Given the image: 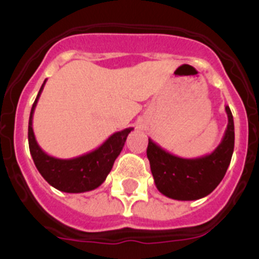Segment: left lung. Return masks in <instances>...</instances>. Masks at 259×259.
<instances>
[{
	"label": "left lung",
	"instance_id": "8db88e82",
	"mask_svg": "<svg viewBox=\"0 0 259 259\" xmlns=\"http://www.w3.org/2000/svg\"><path fill=\"white\" fill-rule=\"evenodd\" d=\"M228 124L215 150L198 158H180L162 149L149 139L146 155L155 187L172 200L194 201L211 193L224 178L235 146V125L230 107L226 106Z\"/></svg>",
	"mask_w": 259,
	"mask_h": 259
}]
</instances>
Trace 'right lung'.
Segmentation results:
<instances>
[{
	"label": "right lung",
	"instance_id": "right-lung-1",
	"mask_svg": "<svg viewBox=\"0 0 259 259\" xmlns=\"http://www.w3.org/2000/svg\"><path fill=\"white\" fill-rule=\"evenodd\" d=\"M45 83L47 80L41 85L37 97L32 105L28 122L29 152L35 162L36 168L41 176L58 191L66 193H83V192L93 191L106 180V176L113 168L116 157L122 152L127 136L134 128L130 127L123 131L115 132L101 146H98L97 149L79 157L61 159L47 154L36 141L32 128L33 113Z\"/></svg>",
	"mask_w": 259,
	"mask_h": 259
}]
</instances>
